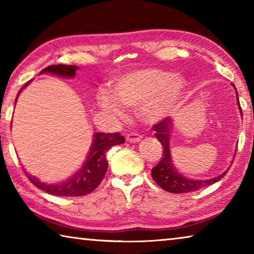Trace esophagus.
Here are the masks:
<instances>
[{"mask_svg": "<svg viewBox=\"0 0 254 254\" xmlns=\"http://www.w3.org/2000/svg\"><path fill=\"white\" fill-rule=\"evenodd\" d=\"M141 139H142V135L139 134V133H135V132L128 133V134L127 135V140L128 141V142H131V143L139 142Z\"/></svg>", "mask_w": 254, "mask_h": 254, "instance_id": "esophagus-1", "label": "esophagus"}]
</instances>
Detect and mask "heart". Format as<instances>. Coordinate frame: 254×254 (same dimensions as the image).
<instances>
[{"label":"heart","mask_w":254,"mask_h":254,"mask_svg":"<svg viewBox=\"0 0 254 254\" xmlns=\"http://www.w3.org/2000/svg\"><path fill=\"white\" fill-rule=\"evenodd\" d=\"M185 81L157 68H145L124 75L112 85V94L103 91L97 96L101 109L115 119L124 118L123 106L139 110L140 117L154 123L178 109Z\"/></svg>","instance_id":"heart-1"}]
</instances>
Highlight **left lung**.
Listing matches in <instances>:
<instances>
[{
  "mask_svg": "<svg viewBox=\"0 0 254 254\" xmlns=\"http://www.w3.org/2000/svg\"><path fill=\"white\" fill-rule=\"evenodd\" d=\"M238 104L241 110L239 97ZM242 113V111H241ZM171 127H173V121L169 118H166L159 121L153 126V130L156 131L154 136L159 140V142L162 144V157L161 160L159 161L158 165L152 168L151 176L154 182L166 191L176 192V194H184V192H190L199 189L207 187L209 185H213L218 182L221 178L225 176V173L218 176L216 178L207 179V180H194L185 178L182 175L176 173L175 168L171 165L170 151H169V137L171 133Z\"/></svg>",
  "mask_w": 254,
  "mask_h": 254,
  "instance_id": "left-lung-1",
  "label": "left lung"
}]
</instances>
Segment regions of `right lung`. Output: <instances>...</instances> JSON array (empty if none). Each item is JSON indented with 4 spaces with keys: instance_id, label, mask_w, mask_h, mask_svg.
<instances>
[{
    "instance_id": "1",
    "label": "right lung",
    "mask_w": 254,
    "mask_h": 254,
    "mask_svg": "<svg viewBox=\"0 0 254 254\" xmlns=\"http://www.w3.org/2000/svg\"><path fill=\"white\" fill-rule=\"evenodd\" d=\"M78 69L77 66L71 65H51L46 67L42 72H51V74L64 76V77H74L76 70ZM30 81H28L19 93L27 86ZM18 93V95H19ZM16 103V100H15ZM126 142L124 136L117 133H96L94 135V142L92 145L91 152H89L87 160L85 165L81 167L78 173L75 174L71 178L66 182L60 184H44L38 180L36 177L25 173L28 176L30 182L34 186L48 194L62 197H75V196H84L92 192L98 185L101 184L103 178L105 177L107 170V160H106V151L111 147L115 144H122Z\"/></svg>"
}]
</instances>
